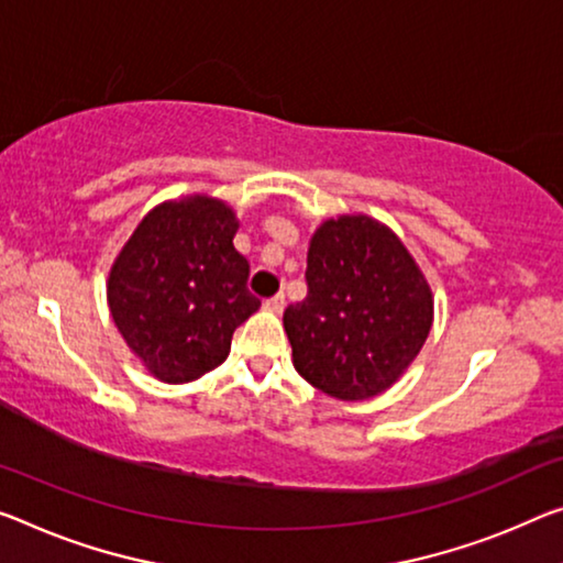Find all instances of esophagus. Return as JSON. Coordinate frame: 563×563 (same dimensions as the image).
I'll use <instances>...</instances> for the list:
<instances>
[{"instance_id": "esophagus-1", "label": "esophagus", "mask_w": 563, "mask_h": 563, "mask_svg": "<svg viewBox=\"0 0 563 563\" xmlns=\"http://www.w3.org/2000/svg\"><path fill=\"white\" fill-rule=\"evenodd\" d=\"M284 305H287V299H284V294L279 291V294H274V297H269L264 301V307L266 309H272V311H276V314H279V311L284 309Z\"/></svg>"}]
</instances>
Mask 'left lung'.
<instances>
[{"mask_svg":"<svg viewBox=\"0 0 563 563\" xmlns=\"http://www.w3.org/2000/svg\"><path fill=\"white\" fill-rule=\"evenodd\" d=\"M305 276V301L284 311L299 375L336 400L387 390L432 324L430 287L402 241L367 216L324 221Z\"/></svg>","mask_w":563,"mask_h":563,"instance_id":"left-lung-1","label":"left lung"}]
</instances>
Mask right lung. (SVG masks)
Segmentation results:
<instances>
[{
  "label": "right lung",
  "instance_id": "obj_1",
  "mask_svg": "<svg viewBox=\"0 0 563 563\" xmlns=\"http://www.w3.org/2000/svg\"><path fill=\"white\" fill-rule=\"evenodd\" d=\"M236 229L213 198L163 203L112 264V319L155 377L191 383L219 367L233 330L262 305L246 287V256L233 249Z\"/></svg>",
  "mask_w": 563,
  "mask_h": 563
}]
</instances>
